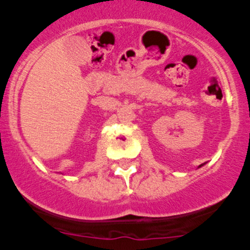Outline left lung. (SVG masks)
<instances>
[{
    "label": "left lung",
    "mask_w": 250,
    "mask_h": 250,
    "mask_svg": "<svg viewBox=\"0 0 250 250\" xmlns=\"http://www.w3.org/2000/svg\"><path fill=\"white\" fill-rule=\"evenodd\" d=\"M203 165H204V164H200V165H199V167H203Z\"/></svg>",
    "instance_id": "obj_1"
}]
</instances>
